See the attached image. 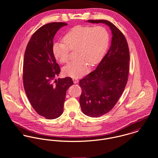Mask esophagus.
Masks as SVG:
<instances>
[{"label":"esophagus","mask_w":158,"mask_h":158,"mask_svg":"<svg viewBox=\"0 0 158 158\" xmlns=\"http://www.w3.org/2000/svg\"><path fill=\"white\" fill-rule=\"evenodd\" d=\"M73 83H75V84H76V83H77L78 82V80L77 79V78H73Z\"/></svg>","instance_id":"1"}]
</instances>
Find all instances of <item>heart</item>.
<instances>
[{"label":"heart","mask_w":158,"mask_h":158,"mask_svg":"<svg viewBox=\"0 0 158 158\" xmlns=\"http://www.w3.org/2000/svg\"><path fill=\"white\" fill-rule=\"evenodd\" d=\"M64 43H55L53 53L59 61L66 63L70 60V52L75 51L77 60L63 69L65 75L78 78L86 73L90 64H97L103 58L109 45L110 35L102 26H76L70 30L63 38Z\"/></svg>","instance_id":"heart-1"}]
</instances>
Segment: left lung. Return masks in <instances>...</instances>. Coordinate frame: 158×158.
<instances>
[{"mask_svg":"<svg viewBox=\"0 0 158 158\" xmlns=\"http://www.w3.org/2000/svg\"><path fill=\"white\" fill-rule=\"evenodd\" d=\"M104 23L112 31L110 50L95 70L80 80L81 94L80 104L82 112L91 117H98L110 112L117 103L127 83L130 51L122 31L106 20H88Z\"/></svg>","mask_w":158,"mask_h":158,"instance_id":"8db88e82","label":"left lung"}]
</instances>
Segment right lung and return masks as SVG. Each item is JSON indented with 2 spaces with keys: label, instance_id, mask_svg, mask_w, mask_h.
<instances>
[{
  "label": "right lung",
  "instance_id": "right-lung-1",
  "mask_svg": "<svg viewBox=\"0 0 158 158\" xmlns=\"http://www.w3.org/2000/svg\"><path fill=\"white\" fill-rule=\"evenodd\" d=\"M65 23H47L38 29L27 45L23 63L24 90L33 108L47 119H55L63 112L66 91L73 85L70 77H55L61 69L53 53V38Z\"/></svg>",
  "mask_w": 158,
  "mask_h": 158
}]
</instances>
